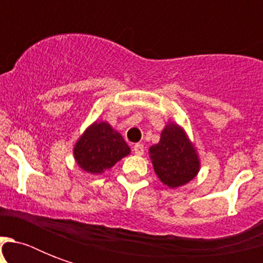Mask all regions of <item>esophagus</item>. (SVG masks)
<instances>
[{
    "mask_svg": "<svg viewBox=\"0 0 263 263\" xmlns=\"http://www.w3.org/2000/svg\"><path fill=\"white\" fill-rule=\"evenodd\" d=\"M134 153H135L136 156H143L144 153V147L142 143H138L134 146Z\"/></svg>",
    "mask_w": 263,
    "mask_h": 263,
    "instance_id": "34e87169",
    "label": "esophagus"
}]
</instances>
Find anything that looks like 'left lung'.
<instances>
[{
  "mask_svg": "<svg viewBox=\"0 0 263 263\" xmlns=\"http://www.w3.org/2000/svg\"><path fill=\"white\" fill-rule=\"evenodd\" d=\"M158 179L171 188L191 181L199 172V157L183 128L169 123L161 132L160 142L148 148Z\"/></svg>",
  "mask_w": 263,
  "mask_h": 263,
  "instance_id": "8db88e82",
  "label": "left lung"
}]
</instances>
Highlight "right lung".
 <instances>
[{"label":"right lung","instance_id":"1","mask_svg":"<svg viewBox=\"0 0 263 263\" xmlns=\"http://www.w3.org/2000/svg\"><path fill=\"white\" fill-rule=\"evenodd\" d=\"M131 148L123 136L106 121H95L83 132L73 147L76 164L84 172L99 175L128 156Z\"/></svg>","mask_w":263,"mask_h":263}]
</instances>
